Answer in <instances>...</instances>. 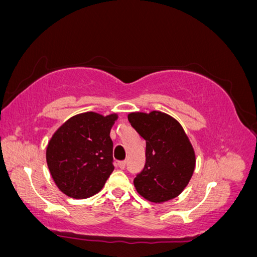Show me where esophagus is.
Wrapping results in <instances>:
<instances>
[{
  "label": "esophagus",
  "mask_w": 257,
  "mask_h": 257,
  "mask_svg": "<svg viewBox=\"0 0 257 257\" xmlns=\"http://www.w3.org/2000/svg\"><path fill=\"white\" fill-rule=\"evenodd\" d=\"M117 165H118V167L121 168V170H123V168L125 167V162H118Z\"/></svg>",
  "instance_id": "esophagus-1"
}]
</instances>
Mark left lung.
<instances>
[{"label":"left lung","instance_id":"1","mask_svg":"<svg viewBox=\"0 0 257 257\" xmlns=\"http://www.w3.org/2000/svg\"><path fill=\"white\" fill-rule=\"evenodd\" d=\"M133 128L147 142V162L134 179L141 196L163 203L179 196L195 170V152L181 124L166 113H130Z\"/></svg>","mask_w":257,"mask_h":257}]
</instances>
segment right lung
<instances>
[{
    "instance_id": "1",
    "label": "right lung",
    "mask_w": 257,
    "mask_h": 257,
    "mask_svg": "<svg viewBox=\"0 0 257 257\" xmlns=\"http://www.w3.org/2000/svg\"><path fill=\"white\" fill-rule=\"evenodd\" d=\"M116 118L117 114H77L52 136L46 160L57 188L67 196L82 200L102 189L114 170L109 133Z\"/></svg>"
}]
</instances>
